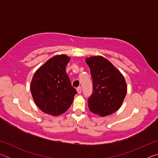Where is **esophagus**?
<instances>
[{"mask_svg": "<svg viewBox=\"0 0 158 158\" xmlns=\"http://www.w3.org/2000/svg\"><path fill=\"white\" fill-rule=\"evenodd\" d=\"M77 93H79V94H81V87L79 86V87L77 88Z\"/></svg>", "mask_w": 158, "mask_h": 158, "instance_id": "obj_1", "label": "esophagus"}]
</instances>
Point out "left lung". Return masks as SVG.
<instances>
[{"instance_id":"8db88e82","label":"left lung","mask_w":158,"mask_h":158,"mask_svg":"<svg viewBox=\"0 0 158 158\" xmlns=\"http://www.w3.org/2000/svg\"><path fill=\"white\" fill-rule=\"evenodd\" d=\"M93 79V93L89 98L92 113L104 117L121 107L127 94V84L123 74L111 62L101 56L85 58Z\"/></svg>"}]
</instances>
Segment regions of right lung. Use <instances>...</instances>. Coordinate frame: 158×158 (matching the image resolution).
I'll use <instances>...</instances> for the list:
<instances>
[{"label":"right lung","instance_id":"obj_1","mask_svg":"<svg viewBox=\"0 0 158 158\" xmlns=\"http://www.w3.org/2000/svg\"><path fill=\"white\" fill-rule=\"evenodd\" d=\"M70 58L65 54L51 58L37 69L32 78L31 92L42 111L56 116L63 114L77 93L72 86L65 68Z\"/></svg>","mask_w":158,"mask_h":158}]
</instances>
